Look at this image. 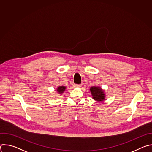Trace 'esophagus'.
Returning a JSON list of instances; mask_svg holds the SVG:
<instances>
[{"instance_id":"1","label":"esophagus","mask_w":152,"mask_h":152,"mask_svg":"<svg viewBox=\"0 0 152 152\" xmlns=\"http://www.w3.org/2000/svg\"><path fill=\"white\" fill-rule=\"evenodd\" d=\"M82 85V84H75V87H80Z\"/></svg>"}]
</instances>
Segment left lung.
Listing matches in <instances>:
<instances>
[{
  "mask_svg": "<svg viewBox=\"0 0 152 152\" xmlns=\"http://www.w3.org/2000/svg\"><path fill=\"white\" fill-rule=\"evenodd\" d=\"M93 98L97 101H103L104 100V94L103 91L100 88V87L92 86L90 88Z\"/></svg>",
  "mask_w": 152,
  "mask_h": 152,
  "instance_id": "obj_1",
  "label": "left lung"
}]
</instances>
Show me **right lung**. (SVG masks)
I'll return each mask as SVG.
<instances>
[{
    "mask_svg": "<svg viewBox=\"0 0 152 152\" xmlns=\"http://www.w3.org/2000/svg\"><path fill=\"white\" fill-rule=\"evenodd\" d=\"M65 89H66V87L64 86H59V87L57 89V91L58 93H62L64 92V91L65 90Z\"/></svg>",
    "mask_w": 152,
    "mask_h": 152,
    "instance_id": "right-lung-1",
    "label": "right lung"
}]
</instances>
